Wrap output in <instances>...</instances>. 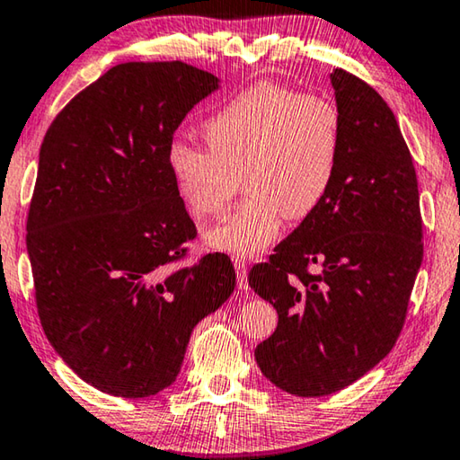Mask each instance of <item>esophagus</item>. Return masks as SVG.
Masks as SVG:
<instances>
[{"label":"esophagus","instance_id":"34e87169","mask_svg":"<svg viewBox=\"0 0 460 460\" xmlns=\"http://www.w3.org/2000/svg\"><path fill=\"white\" fill-rule=\"evenodd\" d=\"M233 266H235V271H237V286L241 288V290H247V266L243 260H235L233 261Z\"/></svg>","mask_w":460,"mask_h":460}]
</instances>
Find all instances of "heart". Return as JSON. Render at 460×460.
I'll use <instances>...</instances> for the list:
<instances>
[{
  "instance_id": "1",
  "label": "heart",
  "mask_w": 460,
  "mask_h": 460,
  "mask_svg": "<svg viewBox=\"0 0 460 460\" xmlns=\"http://www.w3.org/2000/svg\"><path fill=\"white\" fill-rule=\"evenodd\" d=\"M208 147L168 146L176 192L197 219L219 215L241 189L247 199L205 233L207 247L253 258L279 235L284 215L305 219L332 189L342 158V115L334 101L258 83L202 123Z\"/></svg>"
}]
</instances>
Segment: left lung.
<instances>
[{
  "mask_svg": "<svg viewBox=\"0 0 460 460\" xmlns=\"http://www.w3.org/2000/svg\"><path fill=\"white\" fill-rule=\"evenodd\" d=\"M331 83L345 131L332 189L249 271L278 310L255 361L300 398L351 385L392 351L424 255L414 160L395 115L359 76L337 68Z\"/></svg>",
  "mask_w": 460,
  "mask_h": 460,
  "instance_id": "obj_1",
  "label": "left lung"
}]
</instances>
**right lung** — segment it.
<instances>
[{"mask_svg": "<svg viewBox=\"0 0 460 460\" xmlns=\"http://www.w3.org/2000/svg\"><path fill=\"white\" fill-rule=\"evenodd\" d=\"M219 89L181 60L123 62L68 101L40 147L26 223L46 339L119 398L174 384L194 326L229 298V255L178 266L197 227L166 164L186 113Z\"/></svg>", "mask_w": 460, "mask_h": 460, "instance_id": "obj_1", "label": "right lung"}]
</instances>
